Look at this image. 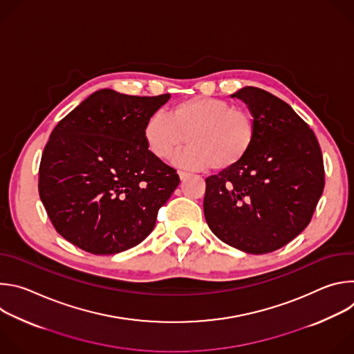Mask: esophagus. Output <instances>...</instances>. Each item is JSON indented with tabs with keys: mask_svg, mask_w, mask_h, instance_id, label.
Listing matches in <instances>:
<instances>
[{
	"mask_svg": "<svg viewBox=\"0 0 354 354\" xmlns=\"http://www.w3.org/2000/svg\"><path fill=\"white\" fill-rule=\"evenodd\" d=\"M178 175H179L180 180H183V179H186V178L189 176V174H187V172H183V171H178Z\"/></svg>",
	"mask_w": 354,
	"mask_h": 354,
	"instance_id": "obj_1",
	"label": "esophagus"
}]
</instances>
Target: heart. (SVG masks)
Here are the masks:
<instances>
[{"instance_id":"obj_1","label":"heart","mask_w":354,"mask_h":354,"mask_svg":"<svg viewBox=\"0 0 354 354\" xmlns=\"http://www.w3.org/2000/svg\"><path fill=\"white\" fill-rule=\"evenodd\" d=\"M257 136V119L249 111L207 96L182 100L168 116L151 113L142 126L144 144L158 160H168L187 141L174 162L190 169L227 171L239 165Z\"/></svg>"}]
</instances>
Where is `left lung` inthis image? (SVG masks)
Listing matches in <instances>:
<instances>
[{
	"instance_id": "obj_1",
	"label": "left lung",
	"mask_w": 354,
	"mask_h": 354,
	"mask_svg": "<svg viewBox=\"0 0 354 354\" xmlns=\"http://www.w3.org/2000/svg\"><path fill=\"white\" fill-rule=\"evenodd\" d=\"M248 105L257 141L236 167L206 179L205 217L217 238L246 254H269L302 232L325 186L319 142L273 93L245 86L231 95Z\"/></svg>"
}]
</instances>
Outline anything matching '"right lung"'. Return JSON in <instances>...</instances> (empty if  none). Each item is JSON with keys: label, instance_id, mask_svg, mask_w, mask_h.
<instances>
[{"label": "right lung", "instance_id": "right-lung-1", "mask_svg": "<svg viewBox=\"0 0 354 354\" xmlns=\"http://www.w3.org/2000/svg\"><path fill=\"white\" fill-rule=\"evenodd\" d=\"M171 95L100 89L70 112L41 154L39 194L56 231L93 255L144 241L179 185L176 171L149 154L145 119Z\"/></svg>", "mask_w": 354, "mask_h": 354}]
</instances>
